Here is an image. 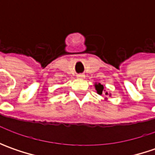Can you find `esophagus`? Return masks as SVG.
I'll list each match as a JSON object with an SVG mask.
<instances>
[{"label": "esophagus", "mask_w": 155, "mask_h": 155, "mask_svg": "<svg viewBox=\"0 0 155 155\" xmlns=\"http://www.w3.org/2000/svg\"><path fill=\"white\" fill-rule=\"evenodd\" d=\"M77 77H78V78H84V76L82 74H79V75H78Z\"/></svg>", "instance_id": "obj_1"}]
</instances>
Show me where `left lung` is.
<instances>
[{
    "label": "left lung",
    "mask_w": 155,
    "mask_h": 155,
    "mask_svg": "<svg viewBox=\"0 0 155 155\" xmlns=\"http://www.w3.org/2000/svg\"><path fill=\"white\" fill-rule=\"evenodd\" d=\"M94 86H95V89H96V91H97V92L98 95H102L103 93L105 91V90H104V85L103 84H101L100 83H95V84H94ZM105 95L106 96H111V94H109L108 92H105ZM107 99V97L105 98V100Z\"/></svg>",
    "instance_id": "8db88e82"
}]
</instances>
